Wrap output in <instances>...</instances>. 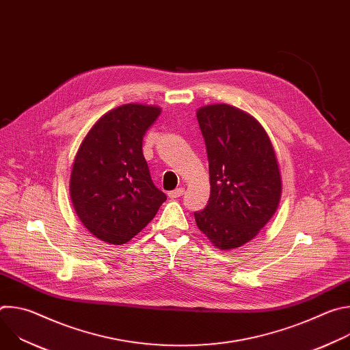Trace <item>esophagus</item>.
Returning <instances> with one entry per match:
<instances>
[{"mask_svg":"<svg viewBox=\"0 0 350 350\" xmlns=\"http://www.w3.org/2000/svg\"><path fill=\"white\" fill-rule=\"evenodd\" d=\"M183 193H184V188H176V189H173V191L169 192V196H170V198H178V196H181Z\"/></svg>","mask_w":350,"mask_h":350,"instance_id":"34e87169","label":"esophagus"}]
</instances>
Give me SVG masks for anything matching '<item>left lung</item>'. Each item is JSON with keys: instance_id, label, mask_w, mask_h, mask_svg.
Masks as SVG:
<instances>
[{"instance_id": "8db88e82", "label": "left lung", "mask_w": 350, "mask_h": 350, "mask_svg": "<svg viewBox=\"0 0 350 350\" xmlns=\"http://www.w3.org/2000/svg\"><path fill=\"white\" fill-rule=\"evenodd\" d=\"M209 161L211 196L195 221L221 251L254 239L275 213L280 167L271 141L249 113L215 104L196 111Z\"/></svg>"}]
</instances>
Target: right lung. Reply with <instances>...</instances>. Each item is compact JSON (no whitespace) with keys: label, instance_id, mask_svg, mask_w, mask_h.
Instances as JSON below:
<instances>
[{"label":"right lung","instance_id":"obj_1","mask_svg":"<svg viewBox=\"0 0 350 350\" xmlns=\"http://www.w3.org/2000/svg\"><path fill=\"white\" fill-rule=\"evenodd\" d=\"M159 115L152 105L118 107L96 120L76 154L72 204L84 227L104 242H129L166 201L142 154V137Z\"/></svg>","mask_w":350,"mask_h":350}]
</instances>
